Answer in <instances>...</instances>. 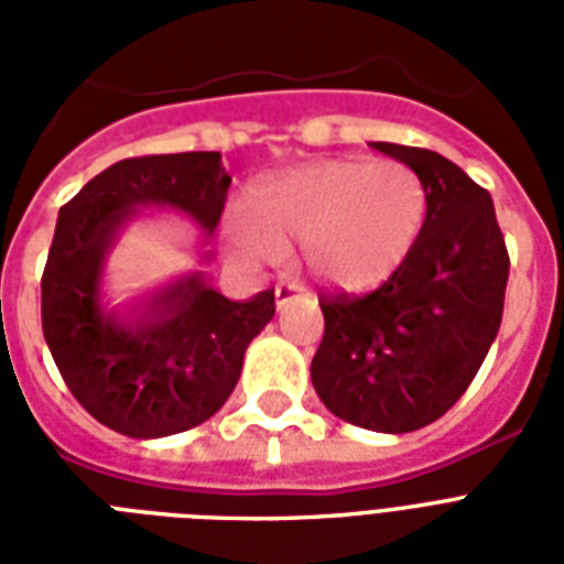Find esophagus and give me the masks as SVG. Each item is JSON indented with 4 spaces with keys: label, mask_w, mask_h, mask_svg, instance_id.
<instances>
[{
    "label": "esophagus",
    "mask_w": 564,
    "mask_h": 564,
    "mask_svg": "<svg viewBox=\"0 0 564 564\" xmlns=\"http://www.w3.org/2000/svg\"><path fill=\"white\" fill-rule=\"evenodd\" d=\"M301 292L304 290H301L299 283H278V286H274V304L281 310L283 304H290L292 299H299Z\"/></svg>",
    "instance_id": "obj_1"
}]
</instances>
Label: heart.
<instances>
[{"instance_id": "obj_1", "label": "heart", "mask_w": 564, "mask_h": 564, "mask_svg": "<svg viewBox=\"0 0 564 564\" xmlns=\"http://www.w3.org/2000/svg\"><path fill=\"white\" fill-rule=\"evenodd\" d=\"M246 219L228 225L239 251L272 260L301 242V260L322 286L366 292L410 254L424 225V187L398 161L301 163L257 181L242 198Z\"/></svg>"}]
</instances>
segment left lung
<instances>
[{"instance_id":"obj_1","label":"left lung","mask_w":564,"mask_h":564,"mask_svg":"<svg viewBox=\"0 0 564 564\" xmlns=\"http://www.w3.org/2000/svg\"><path fill=\"white\" fill-rule=\"evenodd\" d=\"M419 175L427 216L392 278L362 299L325 295L310 362L336 419L412 433L442 419L480 371L503 316L509 254L491 195L430 149L371 143Z\"/></svg>"}]
</instances>
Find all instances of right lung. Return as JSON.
I'll return each instance as SVG.
<instances>
[{
    "instance_id": "add662e5",
    "label": "right lung",
    "mask_w": 564,
    "mask_h": 564,
    "mask_svg": "<svg viewBox=\"0 0 564 564\" xmlns=\"http://www.w3.org/2000/svg\"><path fill=\"white\" fill-rule=\"evenodd\" d=\"M228 187L219 152L149 154L99 172L57 213L40 281L43 336L75 401L122 436H172L216 415L237 386L246 348L272 322V290L230 301L204 272L163 283L128 307L105 301V263L128 221L172 210L210 237Z\"/></svg>"
}]
</instances>
